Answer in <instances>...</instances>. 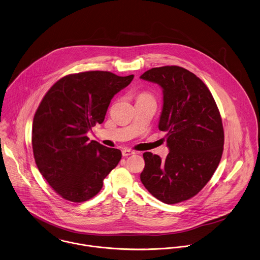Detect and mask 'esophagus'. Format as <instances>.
I'll return each mask as SVG.
<instances>
[{
	"label": "esophagus",
	"instance_id": "obj_1",
	"mask_svg": "<svg viewBox=\"0 0 260 260\" xmlns=\"http://www.w3.org/2000/svg\"><path fill=\"white\" fill-rule=\"evenodd\" d=\"M121 154H122V156H131V155H133L134 154V152L133 151H131V150H122V152H121Z\"/></svg>",
	"mask_w": 260,
	"mask_h": 260
}]
</instances>
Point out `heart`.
Instances as JSON below:
<instances>
[{"label":"heart","instance_id":"1","mask_svg":"<svg viewBox=\"0 0 260 260\" xmlns=\"http://www.w3.org/2000/svg\"><path fill=\"white\" fill-rule=\"evenodd\" d=\"M138 99H153V98H152V95H151L150 93H148V92H143V93H141V94L139 95Z\"/></svg>","mask_w":260,"mask_h":260}]
</instances>
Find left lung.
Segmentation results:
<instances>
[{"label":"left lung","mask_w":260,"mask_h":260,"mask_svg":"<svg viewBox=\"0 0 260 260\" xmlns=\"http://www.w3.org/2000/svg\"><path fill=\"white\" fill-rule=\"evenodd\" d=\"M142 79L162 88L158 129L167 132L166 159L144 153L141 181L157 200L177 204L197 195L216 171L224 146L221 115L210 90L180 66L146 71Z\"/></svg>","instance_id":"left-lung-1"}]
</instances>
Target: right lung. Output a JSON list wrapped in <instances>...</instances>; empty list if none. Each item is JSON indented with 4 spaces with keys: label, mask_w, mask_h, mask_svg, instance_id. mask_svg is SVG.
<instances>
[{
    "label": "right lung",
    "mask_w": 260,
    "mask_h": 260,
    "mask_svg": "<svg viewBox=\"0 0 260 260\" xmlns=\"http://www.w3.org/2000/svg\"><path fill=\"white\" fill-rule=\"evenodd\" d=\"M134 75L86 71L59 79L47 91L33 119L32 148L38 170L65 200L94 197L121 158L117 149L89 142L86 134L103 123L112 98Z\"/></svg>",
    "instance_id": "obj_1"
}]
</instances>
